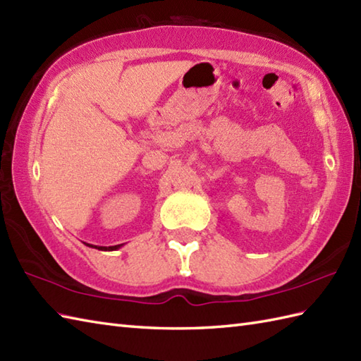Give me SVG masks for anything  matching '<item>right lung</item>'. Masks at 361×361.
Instances as JSON below:
<instances>
[{
  "label": "right lung",
  "instance_id": "right-lung-1",
  "mask_svg": "<svg viewBox=\"0 0 361 361\" xmlns=\"http://www.w3.org/2000/svg\"><path fill=\"white\" fill-rule=\"evenodd\" d=\"M87 246H90V247H95V249H98V250H116L118 247H121L123 245H116V246H94V245H87Z\"/></svg>",
  "mask_w": 361,
  "mask_h": 361
}]
</instances>
